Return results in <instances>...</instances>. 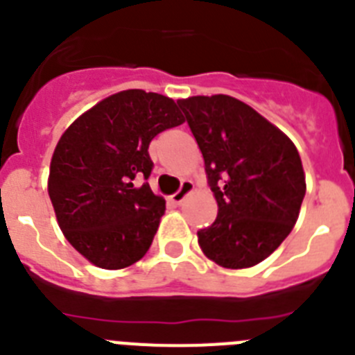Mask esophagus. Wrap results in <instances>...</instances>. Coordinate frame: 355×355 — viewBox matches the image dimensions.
I'll return each mask as SVG.
<instances>
[{
    "label": "esophagus",
    "instance_id": "34e87169",
    "mask_svg": "<svg viewBox=\"0 0 355 355\" xmlns=\"http://www.w3.org/2000/svg\"><path fill=\"white\" fill-rule=\"evenodd\" d=\"M192 192H193L192 181H183V183H181V188L174 193V196L171 197V200L174 202V205H181V202H183V200L187 199V197L190 196Z\"/></svg>",
    "mask_w": 355,
    "mask_h": 355
}]
</instances>
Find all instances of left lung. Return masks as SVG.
Masks as SVG:
<instances>
[{
    "mask_svg": "<svg viewBox=\"0 0 355 355\" xmlns=\"http://www.w3.org/2000/svg\"><path fill=\"white\" fill-rule=\"evenodd\" d=\"M192 130L218 213L197 233L205 256L224 268L266 259L291 233L306 193L299 150L288 135L236 97L178 99Z\"/></svg>",
    "mask_w": 355,
    "mask_h": 355,
    "instance_id": "8db88e82",
    "label": "left lung"
}]
</instances>
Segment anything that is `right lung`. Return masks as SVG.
Instances as JSON below:
<instances>
[{"label":"right lung","mask_w":355,"mask_h":355,"mask_svg":"<svg viewBox=\"0 0 355 355\" xmlns=\"http://www.w3.org/2000/svg\"><path fill=\"white\" fill-rule=\"evenodd\" d=\"M183 122L174 99L130 89L105 97L64 131L48 193L62 233L87 261L121 270L146 256L165 199L133 181L149 178L150 140Z\"/></svg>","instance_id":"right-lung-1"}]
</instances>
